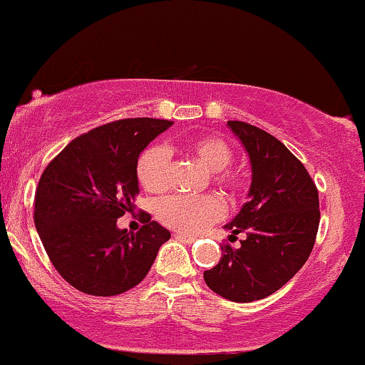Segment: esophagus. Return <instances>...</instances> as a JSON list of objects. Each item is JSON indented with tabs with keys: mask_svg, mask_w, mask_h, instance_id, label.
Here are the masks:
<instances>
[{
	"mask_svg": "<svg viewBox=\"0 0 365 365\" xmlns=\"http://www.w3.org/2000/svg\"><path fill=\"white\" fill-rule=\"evenodd\" d=\"M173 237H175V239H178V241H182V242H189V244L195 241V237H192V235H189V234H183V232H175Z\"/></svg>",
	"mask_w": 365,
	"mask_h": 365,
	"instance_id": "1",
	"label": "esophagus"
}]
</instances>
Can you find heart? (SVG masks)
I'll return each instance as SVG.
<instances>
[{
    "label": "heart",
    "instance_id": "obj_1",
    "mask_svg": "<svg viewBox=\"0 0 365 365\" xmlns=\"http://www.w3.org/2000/svg\"><path fill=\"white\" fill-rule=\"evenodd\" d=\"M187 152L206 170L215 171V182L232 194L244 187L237 171L228 170L232 147L223 138L199 137L187 145ZM140 185L147 192H164L170 185V154L161 145H154L140 155L137 164ZM223 204L213 194L171 195L158 204V218L166 227L183 234H197L210 223L222 218Z\"/></svg>",
    "mask_w": 365,
    "mask_h": 365
}]
</instances>
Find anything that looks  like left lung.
Masks as SVG:
<instances>
[{"instance_id":"1","label":"left lung","mask_w":365,"mask_h":365,"mask_svg":"<svg viewBox=\"0 0 365 365\" xmlns=\"http://www.w3.org/2000/svg\"><path fill=\"white\" fill-rule=\"evenodd\" d=\"M227 126L250 155L247 202L225 227L228 239L246 234L237 250L222 247L218 265L204 272L207 287L237 303L263 299L294 277L319 230V192L291 150L267 131L242 121Z\"/></svg>"}]
</instances>
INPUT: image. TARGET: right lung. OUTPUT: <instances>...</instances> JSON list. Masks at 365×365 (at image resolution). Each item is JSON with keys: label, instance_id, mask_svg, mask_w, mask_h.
<instances>
[{"label": "right lung", "instance_id": "1", "mask_svg": "<svg viewBox=\"0 0 365 365\" xmlns=\"http://www.w3.org/2000/svg\"><path fill=\"white\" fill-rule=\"evenodd\" d=\"M171 124L152 118L103 124L72 140L43 171L36 230L58 274L81 293L115 296L135 287L171 237L149 215L137 234L118 227L140 192V154Z\"/></svg>", "mask_w": 365, "mask_h": 365}]
</instances>
